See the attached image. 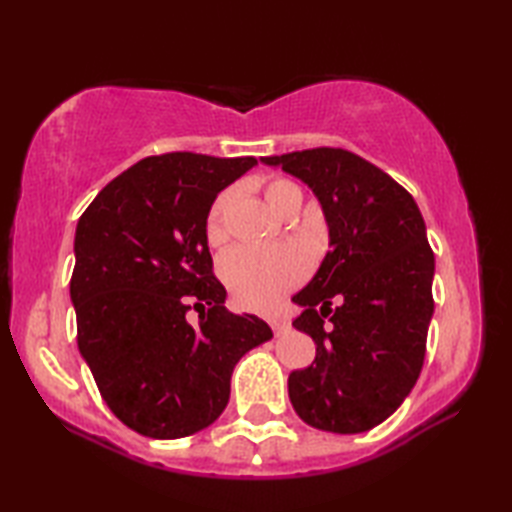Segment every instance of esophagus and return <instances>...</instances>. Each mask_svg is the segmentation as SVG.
Instances as JSON below:
<instances>
[{
    "label": "esophagus",
    "mask_w": 512,
    "mask_h": 512,
    "mask_svg": "<svg viewBox=\"0 0 512 512\" xmlns=\"http://www.w3.org/2000/svg\"><path fill=\"white\" fill-rule=\"evenodd\" d=\"M270 328H273V332L279 336V334H284V332L290 330V323L286 319H281V317H273V319H270Z\"/></svg>",
    "instance_id": "1"
}]
</instances>
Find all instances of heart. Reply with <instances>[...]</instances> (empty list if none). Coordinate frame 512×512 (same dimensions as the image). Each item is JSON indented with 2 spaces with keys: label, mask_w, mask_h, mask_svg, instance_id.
<instances>
[{
  "label": "heart",
  "mask_w": 512,
  "mask_h": 512,
  "mask_svg": "<svg viewBox=\"0 0 512 512\" xmlns=\"http://www.w3.org/2000/svg\"><path fill=\"white\" fill-rule=\"evenodd\" d=\"M264 198L270 209L281 213L286 206L301 198L299 189L288 180H268L264 184ZM228 202V193H222L206 215V237L211 244L224 239L222 215ZM306 259L292 246H237L228 250L222 259V277L233 297L246 308H266L297 284Z\"/></svg>",
  "instance_id": "heart-1"
}]
</instances>
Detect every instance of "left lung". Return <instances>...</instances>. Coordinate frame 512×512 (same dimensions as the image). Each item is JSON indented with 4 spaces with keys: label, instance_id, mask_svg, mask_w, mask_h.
<instances>
[{
    "label": "left lung",
    "instance_id": "8db88e82",
    "mask_svg": "<svg viewBox=\"0 0 512 512\" xmlns=\"http://www.w3.org/2000/svg\"><path fill=\"white\" fill-rule=\"evenodd\" d=\"M312 189L330 250L292 301L317 356L288 376L297 416L314 429L363 433L387 420L420 376L433 317L436 259L418 204L372 162L319 147L262 158Z\"/></svg>",
    "mask_w": 512,
    "mask_h": 512
}]
</instances>
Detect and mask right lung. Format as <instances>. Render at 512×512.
Segmentation results:
<instances>
[{"mask_svg":"<svg viewBox=\"0 0 512 512\" xmlns=\"http://www.w3.org/2000/svg\"><path fill=\"white\" fill-rule=\"evenodd\" d=\"M255 158L151 156L96 195L74 233L76 341L103 400L140 436L209 427L248 350L273 339L255 314L228 312L213 275L206 215ZM201 314L189 324L190 303Z\"/></svg>","mask_w":512,"mask_h":512,"instance_id":"obj_1","label":"right lung"}]
</instances>
